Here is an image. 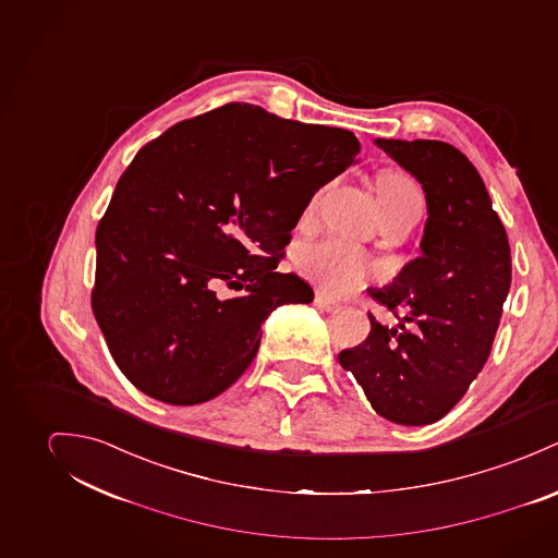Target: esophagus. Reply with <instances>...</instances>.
I'll return each mask as SVG.
<instances>
[{
	"label": "esophagus",
	"mask_w": 558,
	"mask_h": 558,
	"mask_svg": "<svg viewBox=\"0 0 558 558\" xmlns=\"http://www.w3.org/2000/svg\"><path fill=\"white\" fill-rule=\"evenodd\" d=\"M314 306H316V308L325 310V312H336V310H340V304H338V302L329 300V298H327V295H323V293H316V295H314Z\"/></svg>",
	"instance_id": "34e87169"
}]
</instances>
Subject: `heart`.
<instances>
[{"mask_svg":"<svg viewBox=\"0 0 558 558\" xmlns=\"http://www.w3.org/2000/svg\"><path fill=\"white\" fill-rule=\"evenodd\" d=\"M376 192L383 214L422 203L420 186L402 171H383L376 180ZM298 267L316 289L331 298H347L360 291L376 271V265L364 250L340 238L304 246L298 256Z\"/></svg>","mask_w":558,"mask_h":558,"instance_id":"1","label":"heart"}]
</instances>
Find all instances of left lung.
Listing matches in <instances>:
<instances>
[{
	"label": "left lung",
	"mask_w": 558,
	"mask_h": 558,
	"mask_svg": "<svg viewBox=\"0 0 558 558\" xmlns=\"http://www.w3.org/2000/svg\"><path fill=\"white\" fill-rule=\"evenodd\" d=\"M376 145L422 184L428 220L422 256L389 287L371 291L398 325H380L368 312V338L338 360L380 417L426 426L460 402L488 362L511 284V252L484 180L460 149L426 138Z\"/></svg>",
	"instance_id": "left-lung-1"
}]
</instances>
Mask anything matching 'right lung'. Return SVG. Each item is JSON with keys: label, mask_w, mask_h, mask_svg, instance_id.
Returning <instances> with one entry per match:
<instances>
[{"label": "right lung", "mask_w": 558, "mask_h": 558, "mask_svg": "<svg viewBox=\"0 0 558 558\" xmlns=\"http://www.w3.org/2000/svg\"><path fill=\"white\" fill-rule=\"evenodd\" d=\"M360 149L351 130L229 102L134 156L98 222L92 310L136 389L207 402L252 364L271 310L312 302L276 267L314 192ZM222 281L243 293L218 301Z\"/></svg>", "instance_id": "right-lung-1"}]
</instances>
